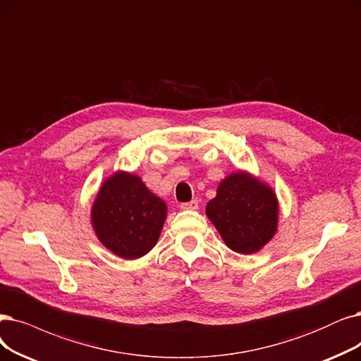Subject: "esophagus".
I'll list each match as a JSON object with an SVG mask.
<instances>
[{
    "instance_id": "obj_1",
    "label": "esophagus",
    "mask_w": 361,
    "mask_h": 361,
    "mask_svg": "<svg viewBox=\"0 0 361 361\" xmlns=\"http://www.w3.org/2000/svg\"><path fill=\"white\" fill-rule=\"evenodd\" d=\"M180 209L182 210H197L198 209V200L195 198V200L188 201V203H182Z\"/></svg>"
}]
</instances>
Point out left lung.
Wrapping results in <instances>:
<instances>
[{
  "mask_svg": "<svg viewBox=\"0 0 361 361\" xmlns=\"http://www.w3.org/2000/svg\"><path fill=\"white\" fill-rule=\"evenodd\" d=\"M206 214L231 250L250 255L277 233L279 201L268 185L237 171L219 183Z\"/></svg>",
  "mask_w": 361,
  "mask_h": 361,
  "instance_id": "8db88e82",
  "label": "left lung"
}]
</instances>
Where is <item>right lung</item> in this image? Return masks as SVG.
Instances as JSON below:
<instances>
[{
  "mask_svg": "<svg viewBox=\"0 0 361 361\" xmlns=\"http://www.w3.org/2000/svg\"><path fill=\"white\" fill-rule=\"evenodd\" d=\"M166 216L164 201L139 176L117 171L100 186L92 207V225L114 255L137 259L157 244Z\"/></svg>",
  "mask_w": 361,
  "mask_h": 361,
  "instance_id": "right-lung-1",
  "label": "right lung"
}]
</instances>
